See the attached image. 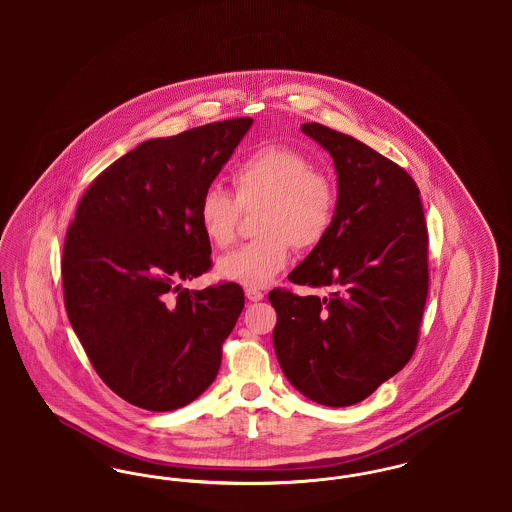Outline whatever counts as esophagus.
Masks as SVG:
<instances>
[{
  "mask_svg": "<svg viewBox=\"0 0 512 512\" xmlns=\"http://www.w3.org/2000/svg\"><path fill=\"white\" fill-rule=\"evenodd\" d=\"M245 297H247L249 301H261V299L265 297V293L261 292V290H257V288H245Z\"/></svg>",
  "mask_w": 512,
  "mask_h": 512,
  "instance_id": "obj_1",
  "label": "esophagus"
}]
</instances>
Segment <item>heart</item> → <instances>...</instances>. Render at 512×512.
<instances>
[{
	"mask_svg": "<svg viewBox=\"0 0 512 512\" xmlns=\"http://www.w3.org/2000/svg\"><path fill=\"white\" fill-rule=\"evenodd\" d=\"M236 199L219 186L207 188L197 205L205 238L226 247L236 238L242 209L263 205L261 238L236 247L217 261V274L247 288H265L292 259L295 249L320 244L338 211V186L301 149L268 144L249 153L232 174Z\"/></svg>",
	"mask_w": 512,
	"mask_h": 512,
	"instance_id": "heart-1",
	"label": "heart"
}]
</instances>
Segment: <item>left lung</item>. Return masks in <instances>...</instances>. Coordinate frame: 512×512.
<instances>
[{"mask_svg": "<svg viewBox=\"0 0 512 512\" xmlns=\"http://www.w3.org/2000/svg\"><path fill=\"white\" fill-rule=\"evenodd\" d=\"M338 172V211L326 238L290 272L330 297L268 293L282 372L326 407L366 399L413 357L428 297V228L409 172L363 142L305 122Z\"/></svg>", "mask_w": 512, "mask_h": 512, "instance_id": "8db88e82", "label": "left lung"}]
</instances>
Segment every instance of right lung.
Returning a JSON list of instances; mask_svg holds the SVG:
<instances>
[{"label": "right lung", "instance_id": "1", "mask_svg": "<svg viewBox=\"0 0 512 512\" xmlns=\"http://www.w3.org/2000/svg\"><path fill=\"white\" fill-rule=\"evenodd\" d=\"M228 119L153 138L109 165L67 230L65 309L99 378L155 413L192 403L217 378L222 343L244 309L234 282H182L211 268L201 194L251 128Z\"/></svg>", "mask_w": 512, "mask_h": 512}]
</instances>
